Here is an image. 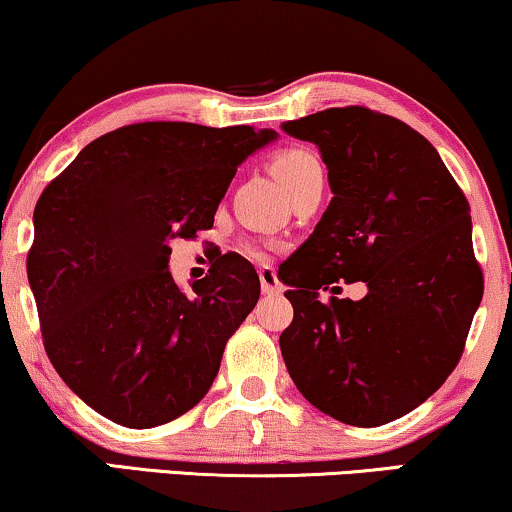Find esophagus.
<instances>
[{"instance_id": "1", "label": "esophagus", "mask_w": 512, "mask_h": 512, "mask_svg": "<svg viewBox=\"0 0 512 512\" xmlns=\"http://www.w3.org/2000/svg\"><path fill=\"white\" fill-rule=\"evenodd\" d=\"M257 274H260L262 293H267V295L283 293V286H281V281H278V276H276L274 269H271V267H260V269H257Z\"/></svg>"}]
</instances>
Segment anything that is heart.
Returning <instances> with one entry per match:
<instances>
[{
	"label": "heart",
	"instance_id": "obj_1",
	"mask_svg": "<svg viewBox=\"0 0 512 512\" xmlns=\"http://www.w3.org/2000/svg\"><path fill=\"white\" fill-rule=\"evenodd\" d=\"M271 170L286 186L290 196L300 189L307 179H312L314 174H323L321 160L316 158V153L307 151V148H281L271 155ZM245 255L255 257V260H264L269 248L264 243H245Z\"/></svg>",
	"mask_w": 512,
	"mask_h": 512
}]
</instances>
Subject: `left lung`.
Segmentation results:
<instances>
[{
    "label": "left lung",
    "mask_w": 512,
    "mask_h": 512,
    "mask_svg": "<svg viewBox=\"0 0 512 512\" xmlns=\"http://www.w3.org/2000/svg\"><path fill=\"white\" fill-rule=\"evenodd\" d=\"M281 129L319 146L333 191L278 271L295 312L283 361L319 411L385 425L435 394L465 349L484 290L468 198L435 146L392 115L326 108ZM340 280H364L367 297L335 298Z\"/></svg>",
    "instance_id": "8db88e82"
}]
</instances>
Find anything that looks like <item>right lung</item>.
<instances>
[{"label":"right lung","instance_id":"obj_1","mask_svg":"<svg viewBox=\"0 0 512 512\" xmlns=\"http://www.w3.org/2000/svg\"><path fill=\"white\" fill-rule=\"evenodd\" d=\"M271 129L137 122L84 146L35 205L28 281L63 383L125 428L170 423L198 404L260 276L226 255L181 290L172 238L212 229L219 200Z\"/></svg>","mask_w":512,"mask_h":512}]
</instances>
